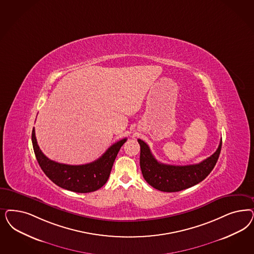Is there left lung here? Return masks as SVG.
<instances>
[{"label": "left lung", "mask_w": 254, "mask_h": 254, "mask_svg": "<svg viewBox=\"0 0 254 254\" xmlns=\"http://www.w3.org/2000/svg\"><path fill=\"white\" fill-rule=\"evenodd\" d=\"M140 145V167L147 183L162 191L175 192L194 186L205 180L216 165L221 153V140L212 155L199 164L170 165L158 162L143 140Z\"/></svg>", "instance_id": "1"}]
</instances>
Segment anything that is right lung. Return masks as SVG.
I'll return each mask as SVG.
<instances>
[{
    "mask_svg": "<svg viewBox=\"0 0 254 254\" xmlns=\"http://www.w3.org/2000/svg\"><path fill=\"white\" fill-rule=\"evenodd\" d=\"M126 140L127 138H124L113 144L98 160L92 163L70 165L49 160L37 144L34 128L32 132L34 154L47 177L61 188L81 193L97 190L107 183L115 159Z\"/></svg>",
    "mask_w": 254,
    "mask_h": 254,
    "instance_id": "1",
    "label": "right lung"
}]
</instances>
